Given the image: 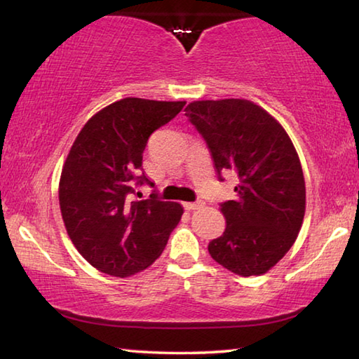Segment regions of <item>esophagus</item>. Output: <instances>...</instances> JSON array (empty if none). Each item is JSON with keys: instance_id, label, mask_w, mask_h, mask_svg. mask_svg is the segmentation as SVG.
<instances>
[{"instance_id": "esophagus-1", "label": "esophagus", "mask_w": 359, "mask_h": 359, "mask_svg": "<svg viewBox=\"0 0 359 359\" xmlns=\"http://www.w3.org/2000/svg\"><path fill=\"white\" fill-rule=\"evenodd\" d=\"M204 205V203H184V209L185 210H196V209H199V208H203Z\"/></svg>"}]
</instances>
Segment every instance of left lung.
I'll return each instance as SVG.
<instances>
[{
    "instance_id": "8db88e82",
    "label": "left lung",
    "mask_w": 359,
    "mask_h": 359,
    "mask_svg": "<svg viewBox=\"0 0 359 359\" xmlns=\"http://www.w3.org/2000/svg\"><path fill=\"white\" fill-rule=\"evenodd\" d=\"M185 115L208 142L218 175L239 179L236 198L220 205L226 228L209 242L210 257L238 276L266 274L294 244L306 214V182L288 133L241 98L193 101Z\"/></svg>"
}]
</instances>
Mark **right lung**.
<instances>
[{"mask_svg":"<svg viewBox=\"0 0 359 359\" xmlns=\"http://www.w3.org/2000/svg\"><path fill=\"white\" fill-rule=\"evenodd\" d=\"M185 101L123 98L96 112L79 133L60 175L65 228L77 252L96 269L130 277L165 250L184 208L150 199L130 201L133 185L149 184L142 154L151 133L177 115Z\"/></svg>","mask_w":359,"mask_h":359,"instance_id":"add662e5","label":"right lung"}]
</instances>
